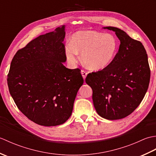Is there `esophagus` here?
Masks as SVG:
<instances>
[{
  "label": "esophagus",
  "mask_w": 156,
  "mask_h": 156,
  "mask_svg": "<svg viewBox=\"0 0 156 156\" xmlns=\"http://www.w3.org/2000/svg\"><path fill=\"white\" fill-rule=\"evenodd\" d=\"M81 74L82 75V77H83V78L85 79L86 77H87V72H86L85 70H83V69H82V70H81Z\"/></svg>",
  "instance_id": "obj_1"
}]
</instances>
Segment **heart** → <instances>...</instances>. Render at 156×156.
I'll use <instances>...</instances> for the list:
<instances>
[{
  "label": "heart",
  "instance_id": "1",
  "mask_svg": "<svg viewBox=\"0 0 156 156\" xmlns=\"http://www.w3.org/2000/svg\"><path fill=\"white\" fill-rule=\"evenodd\" d=\"M118 49L117 39L110 34L94 31H80L72 36V44L66 46V55L72 64L82 61L92 70H100L111 64Z\"/></svg>",
  "mask_w": 156,
  "mask_h": 156
}]
</instances>
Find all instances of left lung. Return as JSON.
<instances>
[{"label":"left lung","mask_w":156,"mask_h":156,"mask_svg":"<svg viewBox=\"0 0 156 156\" xmlns=\"http://www.w3.org/2000/svg\"><path fill=\"white\" fill-rule=\"evenodd\" d=\"M120 40L113 60L102 70L89 73L86 82L92 89V101L97 113L106 119L117 120L131 114L145 97L150 80L146 51L135 40L114 27Z\"/></svg>","instance_id":"left-lung-1"}]
</instances>
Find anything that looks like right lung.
<instances>
[{
  "label": "right lung",
  "instance_id": "obj_1",
  "mask_svg": "<svg viewBox=\"0 0 156 156\" xmlns=\"http://www.w3.org/2000/svg\"><path fill=\"white\" fill-rule=\"evenodd\" d=\"M65 25L39 35L16 51L7 76L9 90L16 107L29 120L50 127L70 117L84 80L79 68L68 69Z\"/></svg>",
  "mask_w": 156,
  "mask_h": 156
}]
</instances>
